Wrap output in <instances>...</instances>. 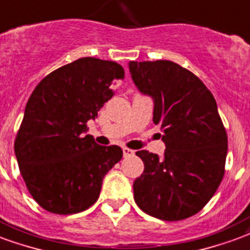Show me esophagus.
I'll use <instances>...</instances> for the list:
<instances>
[{"label":"esophagus","mask_w":250,"mask_h":250,"mask_svg":"<svg viewBox=\"0 0 250 250\" xmlns=\"http://www.w3.org/2000/svg\"><path fill=\"white\" fill-rule=\"evenodd\" d=\"M123 151H124V157H132V155H134V150H130V149H126V147H124Z\"/></svg>","instance_id":"obj_1"}]
</instances>
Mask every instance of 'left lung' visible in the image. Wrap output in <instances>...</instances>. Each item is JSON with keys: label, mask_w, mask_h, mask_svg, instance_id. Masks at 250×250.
<instances>
[{"label": "left lung", "mask_w": 250, "mask_h": 250, "mask_svg": "<svg viewBox=\"0 0 250 250\" xmlns=\"http://www.w3.org/2000/svg\"><path fill=\"white\" fill-rule=\"evenodd\" d=\"M138 91L153 99L163 157L137 151L145 163L133 183L137 206L150 216L176 221L198 213L224 176L228 138L215 97L188 69L170 61L129 62Z\"/></svg>", "instance_id": "8db88e82"}]
</instances>
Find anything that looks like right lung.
Returning <instances> with one entry per match:
<instances>
[{"label":"right lung","instance_id":"obj_1","mask_svg":"<svg viewBox=\"0 0 250 250\" xmlns=\"http://www.w3.org/2000/svg\"><path fill=\"white\" fill-rule=\"evenodd\" d=\"M123 78L116 62L80 58L47 75L31 93L14 153L30 195L46 211L71 215L91 207L105 174L123 158L120 146H101L84 134L113 96L112 82Z\"/></svg>","mask_w":250,"mask_h":250}]
</instances>
